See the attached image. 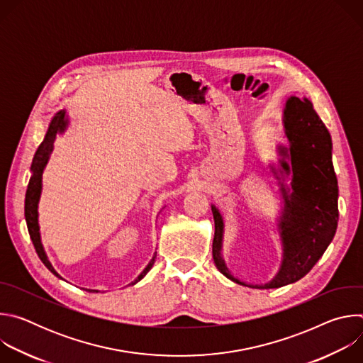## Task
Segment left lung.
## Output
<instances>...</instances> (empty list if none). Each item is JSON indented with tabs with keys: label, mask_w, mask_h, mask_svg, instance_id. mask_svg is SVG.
<instances>
[{
	"label": "left lung",
	"mask_w": 363,
	"mask_h": 363,
	"mask_svg": "<svg viewBox=\"0 0 363 363\" xmlns=\"http://www.w3.org/2000/svg\"><path fill=\"white\" fill-rule=\"evenodd\" d=\"M284 128L290 140L293 172V192L284 196L286 206L280 221L284 257L279 274L264 286H255L258 289H277L304 277L333 240L339 220V189L332 162V138L312 101L290 97L284 109ZM281 152L286 155L284 149ZM281 167L290 172L284 161ZM213 216L216 221L214 263L227 279L247 286L230 273L223 260L224 224L214 205Z\"/></svg>",
	"instance_id": "obj_1"
}]
</instances>
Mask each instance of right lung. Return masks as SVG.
Here are the masks:
<instances>
[{"label":"right lung","mask_w":363,"mask_h":363,"mask_svg":"<svg viewBox=\"0 0 363 363\" xmlns=\"http://www.w3.org/2000/svg\"><path fill=\"white\" fill-rule=\"evenodd\" d=\"M65 112H59L53 121H51L50 126H48V130L45 133V138L44 140L41 142V145L38 146L34 158H33V164H31V171H33V175L30 178V182H28V186H27V194H26V206H24V216H26V221H27V228H28V234H30V238L34 244V248H35V252L38 254L40 260L43 262V264L53 273L55 276L60 277L56 270L53 269V266L50 264V262L47 260V255L43 250V245H41V240H40V228H38V214H37V203H38V199H40V191H41V175H43V169L48 161V155L51 152V149H53V143H55V139H56V135L59 130L63 129L65 126ZM155 258H157V254H153L152 260L149 262V264L146 266V269L138 276V279L133 281L138 283L140 279H143V276L152 269L153 263H155ZM94 291V290H91Z\"/></svg>","instance_id":"right-lung-1"}]
</instances>
